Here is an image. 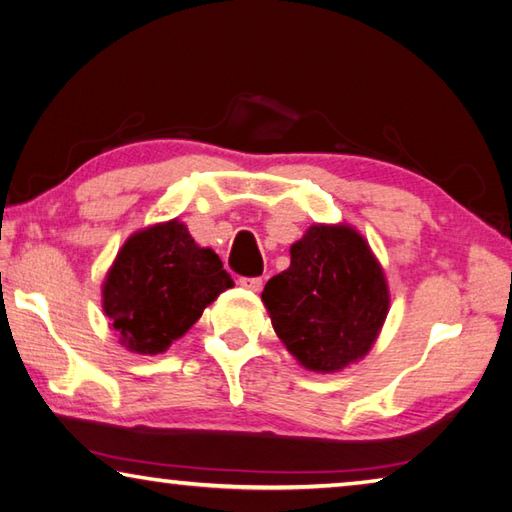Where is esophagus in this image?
I'll use <instances>...</instances> for the list:
<instances>
[{"label": "esophagus", "mask_w": 512, "mask_h": 512, "mask_svg": "<svg viewBox=\"0 0 512 512\" xmlns=\"http://www.w3.org/2000/svg\"><path fill=\"white\" fill-rule=\"evenodd\" d=\"M239 286L246 288V290H253V293H259V290H262V286H264V282H262V277H242V279H239Z\"/></svg>", "instance_id": "obj_1"}]
</instances>
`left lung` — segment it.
Wrapping results in <instances>:
<instances>
[{
	"label": "left lung",
	"instance_id": "obj_1",
	"mask_svg": "<svg viewBox=\"0 0 512 512\" xmlns=\"http://www.w3.org/2000/svg\"><path fill=\"white\" fill-rule=\"evenodd\" d=\"M270 322L299 366L337 373L364 359L390 308L384 268L348 224H313L290 246V266L262 293Z\"/></svg>",
	"mask_w": 512,
	"mask_h": 512
}]
</instances>
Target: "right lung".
<instances>
[{"mask_svg": "<svg viewBox=\"0 0 512 512\" xmlns=\"http://www.w3.org/2000/svg\"><path fill=\"white\" fill-rule=\"evenodd\" d=\"M235 282L213 248H202L179 219L130 235L102 284V308L119 344L159 355L186 335L204 308Z\"/></svg>", "mask_w": 512, "mask_h": 512, "instance_id": "obj_1", "label": "right lung"}]
</instances>
